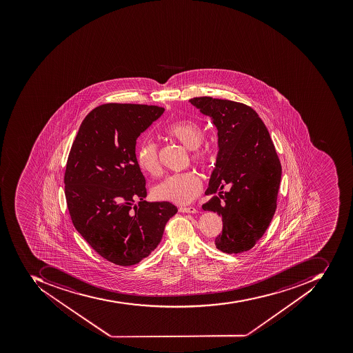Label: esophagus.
<instances>
[{"label": "esophagus", "instance_id": "esophagus-1", "mask_svg": "<svg viewBox=\"0 0 353 353\" xmlns=\"http://www.w3.org/2000/svg\"><path fill=\"white\" fill-rule=\"evenodd\" d=\"M179 212H181V213L195 214L198 210H196V208L190 206V208H180Z\"/></svg>", "mask_w": 353, "mask_h": 353}]
</instances>
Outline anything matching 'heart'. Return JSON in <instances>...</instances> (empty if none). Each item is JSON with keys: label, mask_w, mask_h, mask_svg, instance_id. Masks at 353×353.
<instances>
[{"label": "heart", "mask_w": 353, "mask_h": 353, "mask_svg": "<svg viewBox=\"0 0 353 353\" xmlns=\"http://www.w3.org/2000/svg\"><path fill=\"white\" fill-rule=\"evenodd\" d=\"M166 135L177 140L191 153V160L195 165L205 166L213 160V149L210 145L201 147L204 139L202 126L194 120H183L172 123L165 128ZM137 163L141 170L149 174H157L160 168L158 147L149 138H143L136 151ZM202 191L200 177L192 172L173 174L164 178L153 188L155 199L175 204H188L194 200Z\"/></svg>", "instance_id": "heart-1"}]
</instances>
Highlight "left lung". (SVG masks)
<instances>
[{"mask_svg": "<svg viewBox=\"0 0 353 353\" xmlns=\"http://www.w3.org/2000/svg\"><path fill=\"white\" fill-rule=\"evenodd\" d=\"M218 130V153L203 204L223 218L216 248L239 254L255 246L270 225L280 187V160L257 112L244 103L212 97L189 100Z\"/></svg>", "mask_w": 353, "mask_h": 353, "instance_id": "obj_1", "label": "left lung"}]
</instances>
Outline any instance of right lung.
I'll use <instances>...</instances> for the list:
<instances>
[{
    "mask_svg": "<svg viewBox=\"0 0 353 353\" xmlns=\"http://www.w3.org/2000/svg\"><path fill=\"white\" fill-rule=\"evenodd\" d=\"M163 112L158 105H99L83 120L69 153L65 193L73 225L115 265H136L150 255L177 213L172 203L145 201L136 158V140Z\"/></svg>",
    "mask_w": 353,
    "mask_h": 353,
    "instance_id": "1",
    "label": "right lung"
}]
</instances>
